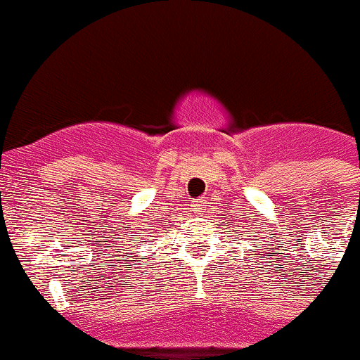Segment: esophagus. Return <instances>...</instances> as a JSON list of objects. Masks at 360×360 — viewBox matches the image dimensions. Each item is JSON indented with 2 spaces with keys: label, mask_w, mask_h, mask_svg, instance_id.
<instances>
[{
  "label": "esophagus",
  "mask_w": 360,
  "mask_h": 360,
  "mask_svg": "<svg viewBox=\"0 0 360 360\" xmlns=\"http://www.w3.org/2000/svg\"><path fill=\"white\" fill-rule=\"evenodd\" d=\"M206 208V199H195L194 202H192V210H194V213H201L202 210Z\"/></svg>",
  "instance_id": "34e87169"
}]
</instances>
